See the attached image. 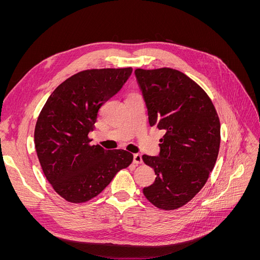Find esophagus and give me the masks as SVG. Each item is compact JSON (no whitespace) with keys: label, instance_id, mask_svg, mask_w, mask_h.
Here are the masks:
<instances>
[{"label":"esophagus","instance_id":"1","mask_svg":"<svg viewBox=\"0 0 260 260\" xmlns=\"http://www.w3.org/2000/svg\"><path fill=\"white\" fill-rule=\"evenodd\" d=\"M133 162H135L136 165H141L143 162V159H142V155L140 154H135L133 155Z\"/></svg>","mask_w":260,"mask_h":260}]
</instances>
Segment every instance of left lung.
<instances>
[{"instance_id": "1", "label": "left lung", "mask_w": 260, "mask_h": 260, "mask_svg": "<svg viewBox=\"0 0 260 260\" xmlns=\"http://www.w3.org/2000/svg\"><path fill=\"white\" fill-rule=\"evenodd\" d=\"M136 76L149 124L165 131L159 156H142L156 175L143 194L157 208L178 209L202 190L215 167L219 117L207 93L177 69L138 68Z\"/></svg>"}]
</instances>
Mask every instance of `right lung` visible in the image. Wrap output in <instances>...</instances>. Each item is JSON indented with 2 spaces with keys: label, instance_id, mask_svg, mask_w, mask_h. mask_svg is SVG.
Wrapping results in <instances>:
<instances>
[{
  "label": "right lung",
  "instance_id": "right-lung-1",
  "mask_svg": "<svg viewBox=\"0 0 260 260\" xmlns=\"http://www.w3.org/2000/svg\"><path fill=\"white\" fill-rule=\"evenodd\" d=\"M131 73V67L83 70L60 83L41 109L35 129L38 158L54 191L69 203L94 199L133 160L124 149L106 151L89 138L101 107Z\"/></svg>",
  "mask_w": 260,
  "mask_h": 260
}]
</instances>
